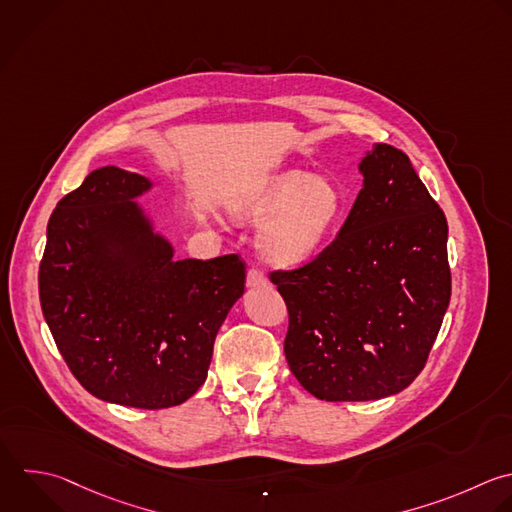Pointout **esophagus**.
Listing matches in <instances>:
<instances>
[{"label":"esophagus","instance_id":"obj_1","mask_svg":"<svg viewBox=\"0 0 512 512\" xmlns=\"http://www.w3.org/2000/svg\"><path fill=\"white\" fill-rule=\"evenodd\" d=\"M266 284H268V278L260 270H256V268L248 270V276H246V286L248 288H262Z\"/></svg>","mask_w":512,"mask_h":512}]
</instances>
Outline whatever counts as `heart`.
Here are the masks:
<instances>
[{"label": "heart", "mask_w": 512, "mask_h": 512, "mask_svg": "<svg viewBox=\"0 0 512 512\" xmlns=\"http://www.w3.org/2000/svg\"><path fill=\"white\" fill-rule=\"evenodd\" d=\"M344 212L342 192L334 182L302 170H282L242 192L232 202L240 220L262 224L258 254L274 266L296 268L310 262Z\"/></svg>", "instance_id": "b5f03b06"}]
</instances>
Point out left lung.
Segmentation results:
<instances>
[{
	"mask_svg": "<svg viewBox=\"0 0 512 512\" xmlns=\"http://www.w3.org/2000/svg\"><path fill=\"white\" fill-rule=\"evenodd\" d=\"M358 172L362 190L334 242L310 264L270 274L290 316L288 366L328 402L404 390L450 302L448 224L408 156L372 144Z\"/></svg>",
	"mask_w": 512,
	"mask_h": 512,
	"instance_id": "1",
	"label": "left lung"
}]
</instances>
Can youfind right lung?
Returning a JSON list of instances; mask_svg holds the SVG:
<instances>
[{"instance_id": "right-lung-1", "label": "right lung", "mask_w": 512, "mask_h": 512, "mask_svg": "<svg viewBox=\"0 0 512 512\" xmlns=\"http://www.w3.org/2000/svg\"><path fill=\"white\" fill-rule=\"evenodd\" d=\"M152 188L136 172L94 170L58 202L40 264L42 312L72 374L100 400L148 410L204 384L246 282L236 254L176 260L138 202Z\"/></svg>"}]
</instances>
